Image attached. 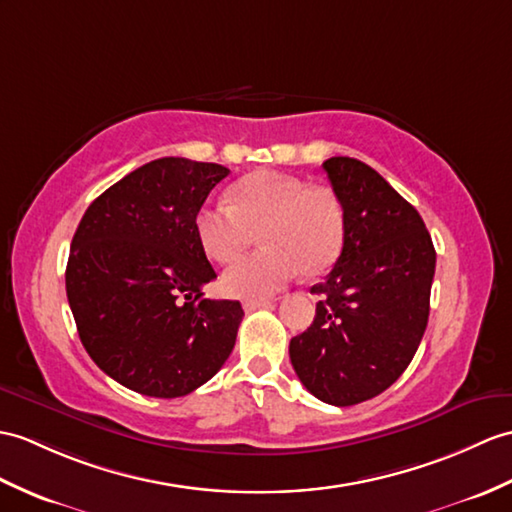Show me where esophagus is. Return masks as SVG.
<instances>
[{
    "label": "esophagus",
    "mask_w": 512,
    "mask_h": 512,
    "mask_svg": "<svg viewBox=\"0 0 512 512\" xmlns=\"http://www.w3.org/2000/svg\"><path fill=\"white\" fill-rule=\"evenodd\" d=\"M270 305V301H246L244 303V310L246 312H255V310H259V307H268Z\"/></svg>",
    "instance_id": "34e87169"
}]
</instances>
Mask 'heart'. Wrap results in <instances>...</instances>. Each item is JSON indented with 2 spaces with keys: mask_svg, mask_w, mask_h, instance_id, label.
<instances>
[{
  "mask_svg": "<svg viewBox=\"0 0 512 512\" xmlns=\"http://www.w3.org/2000/svg\"><path fill=\"white\" fill-rule=\"evenodd\" d=\"M194 227L202 251L216 261L237 257L259 233L264 248L235 259L222 275L224 292L259 301L285 288L299 270L318 277L336 264L344 242V209L327 187L253 172L231 187V205H202Z\"/></svg>",
  "mask_w": 512,
  "mask_h": 512,
  "instance_id": "b5f03b06",
  "label": "heart"
}]
</instances>
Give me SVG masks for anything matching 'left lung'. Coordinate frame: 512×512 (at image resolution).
<instances>
[{
    "label": "left lung",
    "mask_w": 512,
    "mask_h": 512,
    "mask_svg": "<svg viewBox=\"0 0 512 512\" xmlns=\"http://www.w3.org/2000/svg\"><path fill=\"white\" fill-rule=\"evenodd\" d=\"M344 209V244L314 323L290 340L301 384L331 406L377 397L406 371L430 316L436 251L410 202L366 163H323Z\"/></svg>",
    "instance_id": "1"
}]
</instances>
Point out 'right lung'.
I'll list each match as a JSON object with an SVG mask.
<instances>
[{
  "mask_svg": "<svg viewBox=\"0 0 512 512\" xmlns=\"http://www.w3.org/2000/svg\"><path fill=\"white\" fill-rule=\"evenodd\" d=\"M224 176L218 163L150 161L95 198L71 240L65 285L82 347L139 395H189L233 351L244 310L202 292L216 272L194 227Z\"/></svg>",
  "mask_w": 512,
  "mask_h": 512,
  "instance_id": "1",
  "label": "right lung"
}]
</instances>
